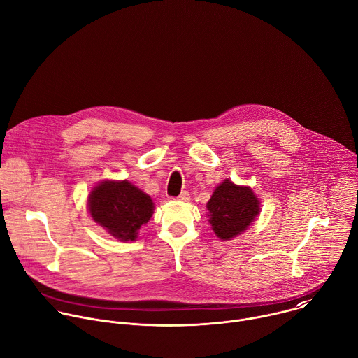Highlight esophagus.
<instances>
[{
	"label": "esophagus",
	"instance_id": "obj_1",
	"mask_svg": "<svg viewBox=\"0 0 358 358\" xmlns=\"http://www.w3.org/2000/svg\"><path fill=\"white\" fill-rule=\"evenodd\" d=\"M176 199H178V201H182V202H187L188 199H189V194L187 192V191H182Z\"/></svg>",
	"mask_w": 358,
	"mask_h": 358
}]
</instances>
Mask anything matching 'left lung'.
<instances>
[{
	"mask_svg": "<svg viewBox=\"0 0 358 358\" xmlns=\"http://www.w3.org/2000/svg\"><path fill=\"white\" fill-rule=\"evenodd\" d=\"M209 223L220 241H230L248 230L259 216L260 201L250 187L224 180L206 203Z\"/></svg>",
	"mask_w": 358,
	"mask_h": 358,
	"instance_id": "1",
	"label": "left lung"
}]
</instances>
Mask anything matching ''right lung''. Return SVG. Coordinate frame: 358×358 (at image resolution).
<instances>
[{
	"instance_id": "right-lung-1",
	"label": "right lung",
	"mask_w": 358,
	"mask_h": 358,
	"mask_svg": "<svg viewBox=\"0 0 358 358\" xmlns=\"http://www.w3.org/2000/svg\"><path fill=\"white\" fill-rule=\"evenodd\" d=\"M87 206L91 217L122 242L136 241L155 210L152 198L128 180L101 181L90 192Z\"/></svg>"
}]
</instances>
